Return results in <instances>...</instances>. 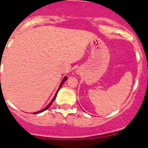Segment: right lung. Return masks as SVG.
I'll use <instances>...</instances> for the list:
<instances>
[{"label":"right lung","instance_id":"add662e5","mask_svg":"<svg viewBox=\"0 0 148 148\" xmlns=\"http://www.w3.org/2000/svg\"><path fill=\"white\" fill-rule=\"evenodd\" d=\"M66 79H67V77H64V79H63V80H62V81L61 84H60V86H59V88H58V90H57V92H56V94H55V95H54V98H53V99H52V101H50V103H49V104H48V105H47V106L45 107V108H43V109H42V110H41V111H39L35 112V113H42V112L45 111V110H47V108H49V106H51V104H52V102H53V101H54V99H56V96H57V93H58L59 90H60V88H61V87H62V85H63V84H64V82H65V81H66ZM0 80H1V79H0Z\"/></svg>","mask_w":148,"mask_h":148}]
</instances>
